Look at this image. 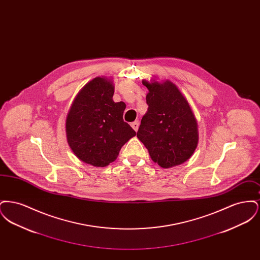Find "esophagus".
Wrapping results in <instances>:
<instances>
[{
  "instance_id": "34e87169",
  "label": "esophagus",
  "mask_w": 260,
  "mask_h": 260,
  "mask_svg": "<svg viewBox=\"0 0 260 260\" xmlns=\"http://www.w3.org/2000/svg\"><path fill=\"white\" fill-rule=\"evenodd\" d=\"M132 127L136 131V132H137V129H138V126H139V122L138 121H136V122H134V123H132Z\"/></svg>"
}]
</instances>
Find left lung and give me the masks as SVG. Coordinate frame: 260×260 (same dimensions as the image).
<instances>
[{"label":"left lung","instance_id":"obj_1","mask_svg":"<svg viewBox=\"0 0 260 260\" xmlns=\"http://www.w3.org/2000/svg\"><path fill=\"white\" fill-rule=\"evenodd\" d=\"M142 84L148 88V109L142 117L137 138L152 161L170 169L190 159L198 146L197 120L187 99L170 80L155 78Z\"/></svg>","mask_w":260,"mask_h":260}]
</instances>
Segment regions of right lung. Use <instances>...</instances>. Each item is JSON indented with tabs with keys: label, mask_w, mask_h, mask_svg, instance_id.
I'll use <instances>...</instances> for the list:
<instances>
[{
	"label": "right lung",
	"mask_w": 260,
	"mask_h": 260,
	"mask_svg": "<svg viewBox=\"0 0 260 260\" xmlns=\"http://www.w3.org/2000/svg\"><path fill=\"white\" fill-rule=\"evenodd\" d=\"M110 78L96 77L76 95L66 118V137L75 156L85 164L103 168L115 161L136 133L123 120L125 104L114 102Z\"/></svg>",
	"instance_id": "1"
}]
</instances>
